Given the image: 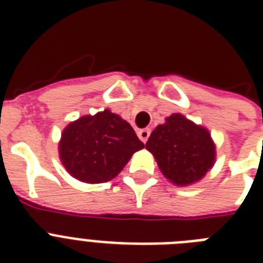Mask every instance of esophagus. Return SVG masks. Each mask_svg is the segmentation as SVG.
I'll return each mask as SVG.
<instances>
[{"label":"esophagus","mask_w":263,"mask_h":263,"mask_svg":"<svg viewBox=\"0 0 263 263\" xmlns=\"http://www.w3.org/2000/svg\"><path fill=\"white\" fill-rule=\"evenodd\" d=\"M138 136H139V139L143 142V143H146L148 139V136H150V129L148 128H144V129H139L138 131Z\"/></svg>","instance_id":"34e87169"}]
</instances>
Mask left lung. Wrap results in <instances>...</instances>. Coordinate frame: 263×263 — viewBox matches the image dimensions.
<instances>
[{
  "instance_id": "8db88e82",
  "label": "left lung",
  "mask_w": 263,
  "mask_h": 263,
  "mask_svg": "<svg viewBox=\"0 0 263 263\" xmlns=\"http://www.w3.org/2000/svg\"><path fill=\"white\" fill-rule=\"evenodd\" d=\"M146 148L162 175L176 185H190L203 179L216 162V144L208 128L180 113H173L157 125Z\"/></svg>"
}]
</instances>
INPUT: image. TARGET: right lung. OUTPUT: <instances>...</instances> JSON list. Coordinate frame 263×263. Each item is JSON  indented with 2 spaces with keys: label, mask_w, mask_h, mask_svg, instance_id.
<instances>
[{
  "label": "right lung",
  "mask_w": 263,
  "mask_h": 263,
  "mask_svg": "<svg viewBox=\"0 0 263 263\" xmlns=\"http://www.w3.org/2000/svg\"><path fill=\"white\" fill-rule=\"evenodd\" d=\"M144 144L134 128L109 109L82 116L64 128L59 156L67 172L88 184L110 181Z\"/></svg>",
  "instance_id": "right-lung-1"
}]
</instances>
